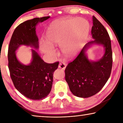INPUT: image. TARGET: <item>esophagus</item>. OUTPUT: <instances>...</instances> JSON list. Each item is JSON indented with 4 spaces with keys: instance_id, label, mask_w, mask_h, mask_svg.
I'll list each match as a JSON object with an SVG mask.
<instances>
[{
    "instance_id": "1",
    "label": "esophagus",
    "mask_w": 123,
    "mask_h": 123,
    "mask_svg": "<svg viewBox=\"0 0 123 123\" xmlns=\"http://www.w3.org/2000/svg\"><path fill=\"white\" fill-rule=\"evenodd\" d=\"M66 67V64L65 63V62H64L63 61H61L59 64V68H61L62 69H64Z\"/></svg>"
}]
</instances>
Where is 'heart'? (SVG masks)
<instances>
[{
    "mask_svg": "<svg viewBox=\"0 0 123 123\" xmlns=\"http://www.w3.org/2000/svg\"><path fill=\"white\" fill-rule=\"evenodd\" d=\"M89 25L83 18H73L60 20L51 25L47 32L48 43H43L41 49L43 53L54 56L56 50L54 47L61 46L62 51L68 57L75 55L88 36Z\"/></svg>",
    "mask_w": 123,
    "mask_h": 123,
    "instance_id": "1",
    "label": "heart"
}]
</instances>
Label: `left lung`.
<instances>
[{
  "mask_svg": "<svg viewBox=\"0 0 123 123\" xmlns=\"http://www.w3.org/2000/svg\"><path fill=\"white\" fill-rule=\"evenodd\" d=\"M91 34L94 41L87 43L65 69V79L74 95L88 98L97 94L107 81L111 73L112 52L109 35L103 24L93 16ZM102 45L104 54L97 61L89 60L86 54L91 45Z\"/></svg>",
  "mask_w": 123,
  "mask_h": 123,
  "instance_id": "1",
  "label": "left lung"
}]
</instances>
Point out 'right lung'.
<instances>
[{
  "label": "right lung",
  "instance_id": "obj_1",
  "mask_svg": "<svg viewBox=\"0 0 123 123\" xmlns=\"http://www.w3.org/2000/svg\"><path fill=\"white\" fill-rule=\"evenodd\" d=\"M49 18L50 16L35 18L19 24L12 35L8 50L9 69L14 87L24 96L34 100L44 99L50 92L53 73L57 69L59 62L47 63L36 50L32 49L31 62L24 64L18 60L16 51L22 45L38 49L36 27L39 23Z\"/></svg>",
  "mask_w": 123,
  "mask_h": 123
}]
</instances>
